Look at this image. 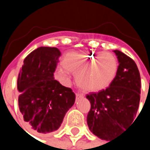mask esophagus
<instances>
[{
	"mask_svg": "<svg viewBox=\"0 0 150 150\" xmlns=\"http://www.w3.org/2000/svg\"><path fill=\"white\" fill-rule=\"evenodd\" d=\"M75 96H76V100H77V99H80V98H81V97H83V96H82L81 93H78V92L75 93Z\"/></svg>",
	"mask_w": 150,
	"mask_h": 150,
	"instance_id": "esophagus-1",
	"label": "esophagus"
}]
</instances>
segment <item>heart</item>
I'll return each instance as SVG.
<instances>
[{"instance_id": "b5f03b06", "label": "heart", "mask_w": 150, "mask_h": 150, "mask_svg": "<svg viewBox=\"0 0 150 150\" xmlns=\"http://www.w3.org/2000/svg\"><path fill=\"white\" fill-rule=\"evenodd\" d=\"M59 68L56 78L63 82L69 81V74L76 75L80 88L88 92H98L109 87L115 79L119 62L111 53L72 51L67 53Z\"/></svg>"}]
</instances>
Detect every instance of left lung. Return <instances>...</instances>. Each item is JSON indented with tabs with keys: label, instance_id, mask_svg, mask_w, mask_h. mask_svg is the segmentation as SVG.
Here are the masks:
<instances>
[{
	"label": "left lung",
	"instance_id": "1",
	"mask_svg": "<svg viewBox=\"0 0 150 150\" xmlns=\"http://www.w3.org/2000/svg\"><path fill=\"white\" fill-rule=\"evenodd\" d=\"M118 73L112 84L98 93L87 95L91 108L87 116L90 131L101 139H112L136 115L141 94V77L135 62L119 50Z\"/></svg>",
	"mask_w": 150,
	"mask_h": 150
}]
</instances>
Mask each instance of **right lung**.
Instances as JSON below:
<instances>
[{
  "label": "right lung",
  "mask_w": 150,
  "mask_h": 150,
  "mask_svg": "<svg viewBox=\"0 0 150 150\" xmlns=\"http://www.w3.org/2000/svg\"><path fill=\"white\" fill-rule=\"evenodd\" d=\"M61 52L57 47H40L25 59L19 72V108L28 127L38 133L57 130L74 105L75 93L54 80Z\"/></svg>",
  "instance_id": "1"
}]
</instances>
